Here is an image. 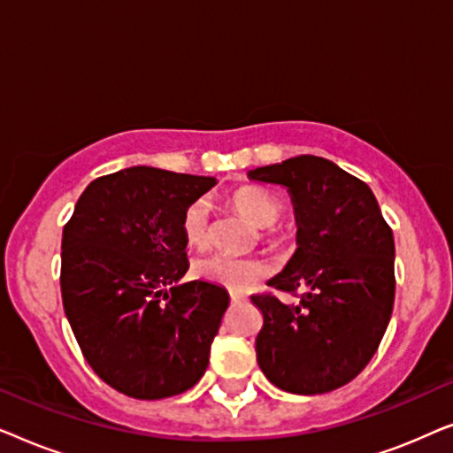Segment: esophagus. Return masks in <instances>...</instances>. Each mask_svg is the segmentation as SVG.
I'll use <instances>...</instances> for the list:
<instances>
[{
    "label": "esophagus",
    "instance_id": "1",
    "mask_svg": "<svg viewBox=\"0 0 453 453\" xmlns=\"http://www.w3.org/2000/svg\"><path fill=\"white\" fill-rule=\"evenodd\" d=\"M231 301L233 303H243V301H247V296L243 293H237V290H231Z\"/></svg>",
    "mask_w": 453,
    "mask_h": 453
}]
</instances>
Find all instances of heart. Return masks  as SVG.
Returning <instances> with one entry per match:
<instances>
[{
	"mask_svg": "<svg viewBox=\"0 0 453 453\" xmlns=\"http://www.w3.org/2000/svg\"><path fill=\"white\" fill-rule=\"evenodd\" d=\"M233 203L241 214H245L256 226H272L282 212L278 197L259 188H241L233 194ZM181 231L191 247H203L210 241V203L208 200L191 202L181 219ZM270 264L257 257H234L226 253L197 257L194 274L202 280L220 284L233 290L251 288L253 284L270 276Z\"/></svg>",
	"mask_w": 453,
	"mask_h": 453,
	"instance_id": "obj_1",
	"label": "heart"
}]
</instances>
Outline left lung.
Listing matches in <instances>:
<instances>
[{"label": "left lung", "instance_id": "obj_1", "mask_svg": "<svg viewBox=\"0 0 453 453\" xmlns=\"http://www.w3.org/2000/svg\"><path fill=\"white\" fill-rule=\"evenodd\" d=\"M293 202L296 251L268 280L299 303L256 295L264 327L257 365L290 394H326L367 367L394 309V234L373 191L332 160L301 154L247 173Z\"/></svg>", "mask_w": 453, "mask_h": 453}]
</instances>
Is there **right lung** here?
Masks as SVG:
<instances>
[{"label": "right lung", "mask_w": 453, "mask_h": 453, "mask_svg": "<svg viewBox=\"0 0 453 453\" xmlns=\"http://www.w3.org/2000/svg\"><path fill=\"white\" fill-rule=\"evenodd\" d=\"M214 177L129 166L92 181L61 239V299L82 355L117 392L160 400L194 388L228 307L226 288L181 282L185 208Z\"/></svg>", "instance_id": "obj_1"}]
</instances>
